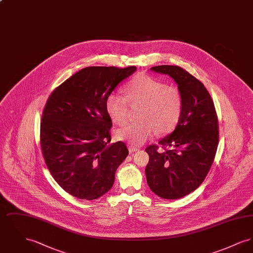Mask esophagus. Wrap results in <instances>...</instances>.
Listing matches in <instances>:
<instances>
[{"label":"esophagus","instance_id":"obj_1","mask_svg":"<svg viewBox=\"0 0 253 253\" xmlns=\"http://www.w3.org/2000/svg\"><path fill=\"white\" fill-rule=\"evenodd\" d=\"M128 149H129V152H130V153H133V152L138 151V148H137V147H135V146H132V145H131V146H129V148H128Z\"/></svg>","mask_w":253,"mask_h":253}]
</instances>
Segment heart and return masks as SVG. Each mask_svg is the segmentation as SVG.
<instances>
[{"label":"heart","mask_w":253,"mask_h":253,"mask_svg":"<svg viewBox=\"0 0 253 253\" xmlns=\"http://www.w3.org/2000/svg\"><path fill=\"white\" fill-rule=\"evenodd\" d=\"M125 96L110 94L105 109L110 120L123 125L129 118L130 104L139 105L138 120L116 131V138L132 145H141L153 137L172 132L180 121L183 111V95L175 85L148 75H137L125 85Z\"/></svg>","instance_id":"obj_1"}]
</instances>
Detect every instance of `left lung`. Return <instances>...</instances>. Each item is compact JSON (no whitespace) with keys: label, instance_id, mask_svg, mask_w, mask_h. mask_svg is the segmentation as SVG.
<instances>
[{"label":"left lung","instance_id":"obj_1","mask_svg":"<svg viewBox=\"0 0 253 253\" xmlns=\"http://www.w3.org/2000/svg\"><path fill=\"white\" fill-rule=\"evenodd\" d=\"M152 70L175 81L183 95V111L175 130L145 149L149 155L145 173L159 197L178 199L202 184L213 163L219 142L216 110L204 84L185 69L159 65Z\"/></svg>","mask_w":253,"mask_h":253}]
</instances>
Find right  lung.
<instances>
[{
  "instance_id": "obj_1",
  "label": "right lung",
  "mask_w": 253,
  "mask_h": 253,
  "mask_svg": "<svg viewBox=\"0 0 253 253\" xmlns=\"http://www.w3.org/2000/svg\"><path fill=\"white\" fill-rule=\"evenodd\" d=\"M135 66H90L74 74L49 96L42 115L40 142L53 178L75 197L94 200L113 187L129 151L111 141L105 100Z\"/></svg>"
}]
</instances>
